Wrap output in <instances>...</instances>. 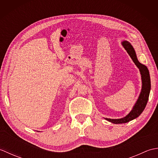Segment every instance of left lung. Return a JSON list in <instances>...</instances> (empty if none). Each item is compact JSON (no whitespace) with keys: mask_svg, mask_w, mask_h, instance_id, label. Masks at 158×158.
I'll use <instances>...</instances> for the list:
<instances>
[{"mask_svg":"<svg viewBox=\"0 0 158 158\" xmlns=\"http://www.w3.org/2000/svg\"><path fill=\"white\" fill-rule=\"evenodd\" d=\"M122 45L125 49L127 51V53L131 57L132 61L135 62L136 66L139 69V70L141 74V78H142V89L141 92L140 94V96L139 97L138 100L134 106L132 110H131L130 113L128 115H126L123 118L121 119H108L106 118V120L109 122H112L113 123H124L130 122V121L138 117L142 112L145 109V106L147 105V101L149 99V96L150 93L151 89V80H150V75L149 70L147 67L145 65L142 64L141 63L139 62L138 59L136 58V55L135 49H134L133 47L130 44L129 42L126 41L122 42Z\"/></svg>","mask_w":158,"mask_h":158,"instance_id":"8db88e82","label":"left lung"}]
</instances>
